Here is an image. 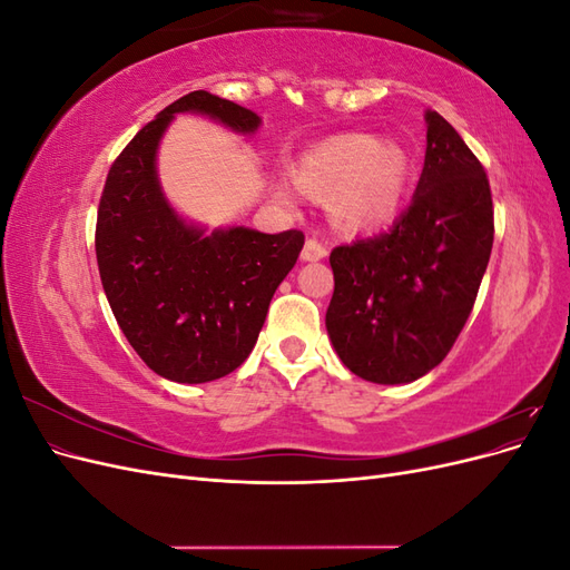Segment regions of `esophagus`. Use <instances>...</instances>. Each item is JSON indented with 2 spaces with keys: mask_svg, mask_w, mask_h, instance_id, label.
I'll return each instance as SVG.
<instances>
[{
  "mask_svg": "<svg viewBox=\"0 0 570 570\" xmlns=\"http://www.w3.org/2000/svg\"><path fill=\"white\" fill-rule=\"evenodd\" d=\"M327 256V247L316 237H308L302 249V258L304 262H321V258Z\"/></svg>",
  "mask_w": 570,
  "mask_h": 570,
  "instance_id": "1",
  "label": "esophagus"
}]
</instances>
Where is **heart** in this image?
<instances>
[{
    "label": "heart",
    "instance_id": "b5f03b06",
    "mask_svg": "<svg viewBox=\"0 0 570 570\" xmlns=\"http://www.w3.org/2000/svg\"><path fill=\"white\" fill-rule=\"evenodd\" d=\"M312 195H333L331 214L350 230L377 228L400 209L409 183V157L400 145L373 135H337L306 151L295 168Z\"/></svg>",
    "mask_w": 570,
    "mask_h": 570
}]
</instances>
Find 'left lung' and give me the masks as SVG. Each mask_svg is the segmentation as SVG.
<instances>
[{
	"instance_id": "left-lung-1",
	"label": "left lung",
	"mask_w": 570,
	"mask_h": 570,
	"mask_svg": "<svg viewBox=\"0 0 570 570\" xmlns=\"http://www.w3.org/2000/svg\"><path fill=\"white\" fill-rule=\"evenodd\" d=\"M425 164L392 228L331 252L325 314L342 364L381 385L419 381L450 354L485 275L494 209L485 168L438 111Z\"/></svg>"
}]
</instances>
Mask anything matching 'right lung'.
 I'll return each mask as SVG.
<instances>
[{
  "label": "right lung",
  "mask_w": 570,
  "mask_h": 570,
  "mask_svg": "<svg viewBox=\"0 0 570 570\" xmlns=\"http://www.w3.org/2000/svg\"><path fill=\"white\" fill-rule=\"evenodd\" d=\"M178 111H199L239 132L258 116L204 90L168 105L137 132L101 189L95 252L111 312L130 347L166 381L209 383L254 350L273 292L297 264L302 230L230 228L204 235L166 204L154 154Z\"/></svg>",
  "instance_id": "1"
}]
</instances>
